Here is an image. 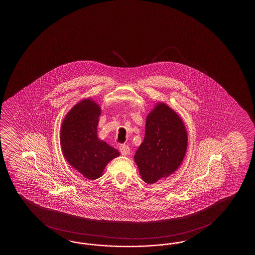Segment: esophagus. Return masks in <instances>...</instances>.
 <instances>
[{
  "label": "esophagus",
  "instance_id": "34e87169",
  "mask_svg": "<svg viewBox=\"0 0 255 255\" xmlns=\"http://www.w3.org/2000/svg\"><path fill=\"white\" fill-rule=\"evenodd\" d=\"M120 153H121L123 156H128V155H129V146H127V145H125V144H122V145H120Z\"/></svg>",
  "mask_w": 255,
  "mask_h": 255
}]
</instances>
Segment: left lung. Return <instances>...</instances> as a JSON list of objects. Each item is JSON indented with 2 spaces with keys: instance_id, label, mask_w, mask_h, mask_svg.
Returning a JSON list of instances; mask_svg holds the SVG:
<instances>
[{
  "instance_id": "left-lung-1",
  "label": "left lung",
  "mask_w": 255,
  "mask_h": 255,
  "mask_svg": "<svg viewBox=\"0 0 255 255\" xmlns=\"http://www.w3.org/2000/svg\"><path fill=\"white\" fill-rule=\"evenodd\" d=\"M187 146L182 120L166 104L157 103L146 117L145 137L134 156L142 179L153 184L175 172L183 161Z\"/></svg>"
}]
</instances>
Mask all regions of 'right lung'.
I'll use <instances>...</instances> for the list:
<instances>
[{"label":"right lung","instance_id":"obj_1","mask_svg":"<svg viewBox=\"0 0 255 255\" xmlns=\"http://www.w3.org/2000/svg\"><path fill=\"white\" fill-rule=\"evenodd\" d=\"M101 109L92 99H84L73 107L61 126L60 143L65 159L88 179L102 176L108 163L120 152L98 137Z\"/></svg>","mask_w":255,"mask_h":255}]
</instances>
